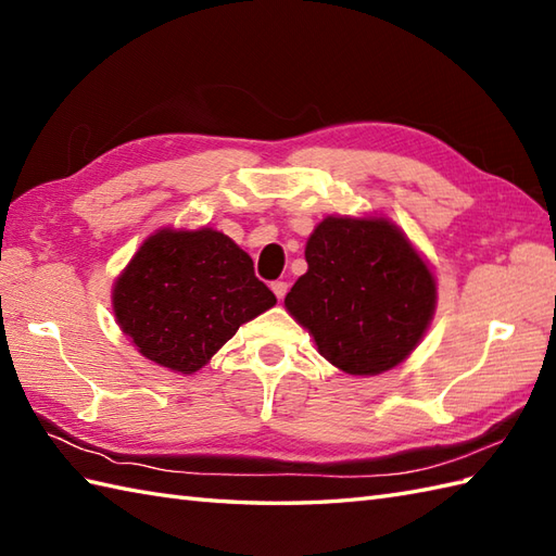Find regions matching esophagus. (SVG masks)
<instances>
[{
	"label": "esophagus",
	"instance_id": "esophagus-1",
	"mask_svg": "<svg viewBox=\"0 0 556 556\" xmlns=\"http://www.w3.org/2000/svg\"><path fill=\"white\" fill-rule=\"evenodd\" d=\"M271 291H275V296L281 301V299L287 296L289 285H287V281H271Z\"/></svg>",
	"mask_w": 556,
	"mask_h": 556
}]
</instances>
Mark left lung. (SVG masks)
<instances>
[{"mask_svg":"<svg viewBox=\"0 0 556 556\" xmlns=\"http://www.w3.org/2000/svg\"><path fill=\"white\" fill-rule=\"evenodd\" d=\"M308 271L287 293L293 320L349 375L394 368L428 329L437 285L430 267L384 217H327L305 245Z\"/></svg>","mask_w":556,"mask_h":556,"instance_id":"1","label":"left lung"}]
</instances>
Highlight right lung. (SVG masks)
Wrapping results in <instances>:
<instances>
[{
    "label": "right lung",
    "instance_id": "add662e5",
    "mask_svg": "<svg viewBox=\"0 0 556 556\" xmlns=\"http://www.w3.org/2000/svg\"><path fill=\"white\" fill-rule=\"evenodd\" d=\"M112 303L148 361L191 375L277 299L255 277L251 255L205 227L152 233L116 277Z\"/></svg>",
    "mask_w": 556,
    "mask_h": 556
}]
</instances>
